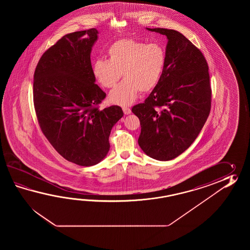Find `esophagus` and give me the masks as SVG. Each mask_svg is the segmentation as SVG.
Wrapping results in <instances>:
<instances>
[{"instance_id": "1", "label": "esophagus", "mask_w": 250, "mask_h": 250, "mask_svg": "<svg viewBox=\"0 0 250 250\" xmlns=\"http://www.w3.org/2000/svg\"><path fill=\"white\" fill-rule=\"evenodd\" d=\"M123 112H124V114H129V113H131V110H130V108H128V107L124 106L123 107Z\"/></svg>"}]
</instances>
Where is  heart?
I'll use <instances>...</instances> for the list:
<instances>
[{"instance_id":"obj_1","label":"heart","mask_w":250,"mask_h":250,"mask_svg":"<svg viewBox=\"0 0 250 250\" xmlns=\"http://www.w3.org/2000/svg\"><path fill=\"white\" fill-rule=\"evenodd\" d=\"M108 60L97 59L93 72L103 86L111 88L123 75L124 80L109 94V100L128 105L139 91L153 90L159 83L167 62L165 48L159 42H146L134 38L120 39L107 49Z\"/></svg>"}]
</instances>
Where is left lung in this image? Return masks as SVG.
I'll list each match as a JSON object with an SVG mask.
<instances>
[{"mask_svg":"<svg viewBox=\"0 0 250 250\" xmlns=\"http://www.w3.org/2000/svg\"><path fill=\"white\" fill-rule=\"evenodd\" d=\"M165 35L167 62L159 83L143 104L133 106L141 125L138 145L154 159L176 158L195 141L211 110L207 60L181 33L147 28Z\"/></svg>","mask_w":250,"mask_h":250,"instance_id":"obj_1","label":"left lung"}]
</instances>
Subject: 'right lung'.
I'll use <instances>...</instances> for the list:
<instances>
[{
  "mask_svg": "<svg viewBox=\"0 0 250 250\" xmlns=\"http://www.w3.org/2000/svg\"><path fill=\"white\" fill-rule=\"evenodd\" d=\"M98 31L69 33L46 50L34 73L33 98L39 126L64 159L80 166L100 163L109 136L123 116L118 105L100 110L106 94L96 85L91 65Z\"/></svg>",
  "mask_w": 250,
  "mask_h": 250,
  "instance_id": "right-lung-1",
  "label": "right lung"
}]
</instances>
